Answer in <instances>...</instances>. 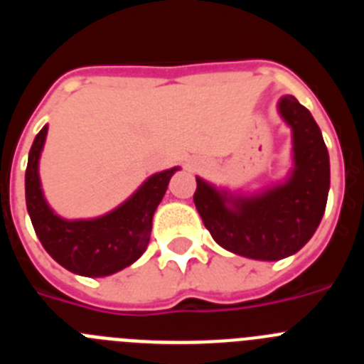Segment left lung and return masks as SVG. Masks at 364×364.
Returning <instances> with one entry per match:
<instances>
[{"label":"left lung","instance_id":"left-lung-1","mask_svg":"<svg viewBox=\"0 0 364 364\" xmlns=\"http://www.w3.org/2000/svg\"><path fill=\"white\" fill-rule=\"evenodd\" d=\"M291 129V164L284 180L257 191L217 188L197 176L193 200L218 246L255 260L294 255L319 228L330 191V156L311 112L291 95L277 102Z\"/></svg>","mask_w":364,"mask_h":364}]
</instances>
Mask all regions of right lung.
Returning a JSON list of instances; mask_svg holds the SVG:
<instances>
[{"instance_id":"right-lung-1","label":"right lung","mask_w":364,"mask_h":364,"mask_svg":"<svg viewBox=\"0 0 364 364\" xmlns=\"http://www.w3.org/2000/svg\"><path fill=\"white\" fill-rule=\"evenodd\" d=\"M47 131L49 125H43L34 138L25 171L27 211L45 252L58 264L82 277H107L136 262L149 244L154 211L180 167L151 175L109 213L69 220L50 208L41 189L40 159Z\"/></svg>"}]
</instances>
